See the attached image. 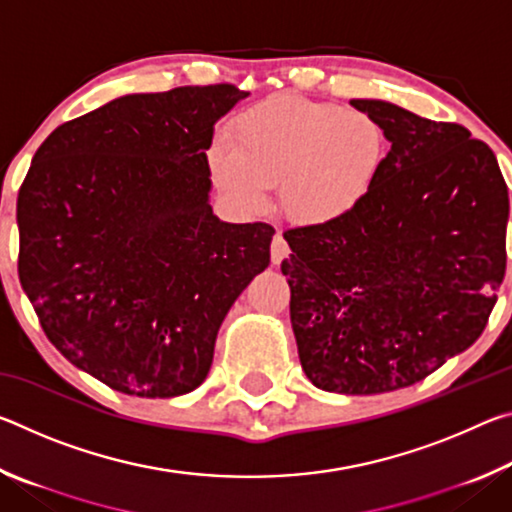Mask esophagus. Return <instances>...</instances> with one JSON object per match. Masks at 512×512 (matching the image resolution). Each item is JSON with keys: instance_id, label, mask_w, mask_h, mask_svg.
I'll list each match as a JSON object with an SVG mask.
<instances>
[{"instance_id": "obj_1", "label": "esophagus", "mask_w": 512, "mask_h": 512, "mask_svg": "<svg viewBox=\"0 0 512 512\" xmlns=\"http://www.w3.org/2000/svg\"><path fill=\"white\" fill-rule=\"evenodd\" d=\"M287 255H289V244H287V241H284L282 232H275V237L271 241V259H273V264H280Z\"/></svg>"}]
</instances>
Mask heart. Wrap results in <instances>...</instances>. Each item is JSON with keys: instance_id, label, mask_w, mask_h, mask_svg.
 Wrapping results in <instances>:
<instances>
[{"instance_id": "obj_1", "label": "heart", "mask_w": 512, "mask_h": 512, "mask_svg": "<svg viewBox=\"0 0 512 512\" xmlns=\"http://www.w3.org/2000/svg\"><path fill=\"white\" fill-rule=\"evenodd\" d=\"M386 158V137L366 112L277 94L239 112L230 142L207 146L212 183L244 212H262L271 187L293 221L327 225L366 201Z\"/></svg>"}]
</instances>
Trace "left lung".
I'll return each instance as SVG.
<instances>
[{"label":"left lung","mask_w":512,"mask_h":512,"mask_svg":"<svg viewBox=\"0 0 512 512\" xmlns=\"http://www.w3.org/2000/svg\"><path fill=\"white\" fill-rule=\"evenodd\" d=\"M391 142L357 210L284 232L291 325L329 393L413 386L479 339L506 275L508 187L461 124L352 99Z\"/></svg>","instance_id":"left-lung-1"}]
</instances>
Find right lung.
Instances as JSON below:
<instances>
[{
    "instance_id": "add662e5",
    "label": "right lung",
    "mask_w": 512,
    "mask_h": 512,
    "mask_svg": "<svg viewBox=\"0 0 512 512\" xmlns=\"http://www.w3.org/2000/svg\"><path fill=\"white\" fill-rule=\"evenodd\" d=\"M246 97L230 83L126 94L33 155L17 194L22 289L56 350L119 393L201 386L225 314L271 262V225L210 205L214 124Z\"/></svg>"
}]
</instances>
